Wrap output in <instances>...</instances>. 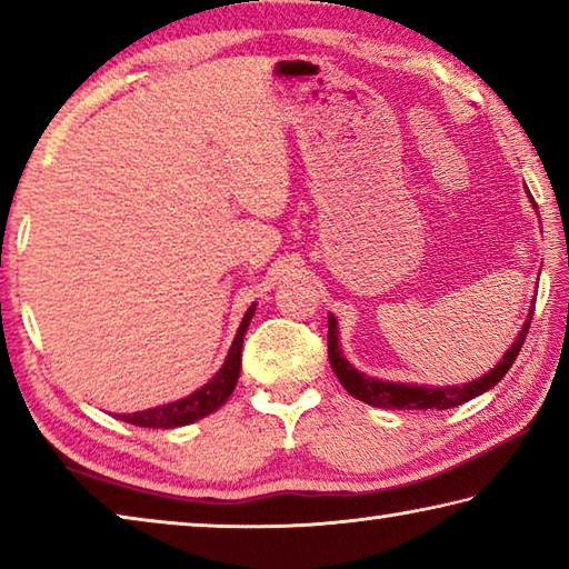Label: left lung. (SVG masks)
Instances as JSON below:
<instances>
[{"instance_id":"left-lung-1","label":"left lung","mask_w":569,"mask_h":569,"mask_svg":"<svg viewBox=\"0 0 569 569\" xmlns=\"http://www.w3.org/2000/svg\"><path fill=\"white\" fill-rule=\"evenodd\" d=\"M529 196V190H527ZM535 206V198L529 196ZM537 208V206H535ZM532 313L535 306L529 308L527 321L522 326V331L517 333L515 343L505 351L502 361H499L492 371H487L485 377H479L475 381L467 383H457V387H419V383H399V381H383V379H373L366 377L359 369H353V363L346 361V356L341 351L339 343V326H336V316L329 313V361L331 369L339 381L343 383V389L351 393L353 399H359L369 407H379V409H451L459 407V403L471 401L479 393H485L505 379V373L512 369V363L517 359V353L522 351L525 336L529 323H532Z\"/></svg>"}]
</instances>
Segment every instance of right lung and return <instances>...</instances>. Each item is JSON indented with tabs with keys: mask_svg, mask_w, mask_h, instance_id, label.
<instances>
[{
	"mask_svg": "<svg viewBox=\"0 0 569 569\" xmlns=\"http://www.w3.org/2000/svg\"><path fill=\"white\" fill-rule=\"evenodd\" d=\"M253 313H256V303L246 311L243 321H240V326H238L236 339H233V343H230L223 366H220V369L216 371V377L210 379L206 387H200L192 393H188L186 399L160 403V407L132 411V413H118V419L134 423V427L176 429V427H186V423H192V421L208 417V413L218 411L228 401V397L233 393L236 383H238L240 349H243V336L248 331L250 319H253Z\"/></svg>",
	"mask_w": 569,
	"mask_h": 569,
	"instance_id": "1",
	"label": "right lung"
}]
</instances>
